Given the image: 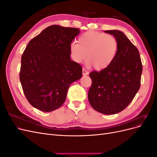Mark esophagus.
Segmentation results:
<instances>
[{
    "mask_svg": "<svg viewBox=\"0 0 157 157\" xmlns=\"http://www.w3.org/2000/svg\"><path fill=\"white\" fill-rule=\"evenodd\" d=\"M82 74H83V75H87L89 74V73H88V71H87L86 69H82Z\"/></svg>",
    "mask_w": 157,
    "mask_h": 157,
    "instance_id": "obj_1",
    "label": "esophagus"
}]
</instances>
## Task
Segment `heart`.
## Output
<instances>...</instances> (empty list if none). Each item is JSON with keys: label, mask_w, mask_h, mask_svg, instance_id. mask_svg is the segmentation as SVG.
<instances>
[{"label": "heart", "mask_w": 157, "mask_h": 157, "mask_svg": "<svg viewBox=\"0 0 157 157\" xmlns=\"http://www.w3.org/2000/svg\"><path fill=\"white\" fill-rule=\"evenodd\" d=\"M118 47V41L115 36L90 31L78 38V44L72 42L69 50L71 58L76 63H82L86 58L88 66L92 65L95 69L103 70L115 59Z\"/></svg>", "instance_id": "obj_1"}]
</instances>
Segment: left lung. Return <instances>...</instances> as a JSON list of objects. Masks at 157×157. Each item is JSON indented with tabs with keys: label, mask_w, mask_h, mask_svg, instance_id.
<instances>
[{
	"label": "left lung",
	"mask_w": 157,
	"mask_h": 157,
	"mask_svg": "<svg viewBox=\"0 0 157 157\" xmlns=\"http://www.w3.org/2000/svg\"><path fill=\"white\" fill-rule=\"evenodd\" d=\"M115 36L118 44L112 63L100 71H92L88 98L95 110L113 115L129 105L140 88L142 63L140 52L122 32L105 31Z\"/></svg>",
	"instance_id": "left-lung-1"
}]
</instances>
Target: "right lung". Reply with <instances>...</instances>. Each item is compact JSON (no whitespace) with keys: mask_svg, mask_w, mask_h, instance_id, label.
I'll use <instances>...</instances> for the list:
<instances>
[{"mask_svg":"<svg viewBox=\"0 0 157 157\" xmlns=\"http://www.w3.org/2000/svg\"><path fill=\"white\" fill-rule=\"evenodd\" d=\"M80 29L49 26L31 39L21 56L20 79L31 105L44 112L63 105L71 83L82 77V68L71 60L70 45Z\"/></svg>","mask_w":157,"mask_h":157,"instance_id":"1","label":"right lung"}]
</instances>
